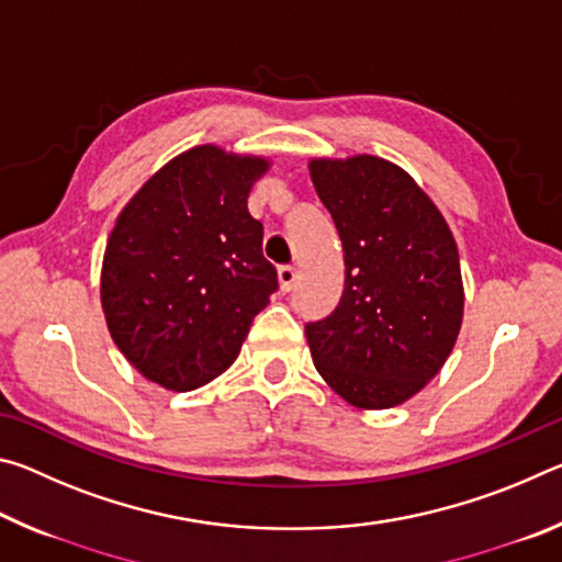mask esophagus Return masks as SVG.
<instances>
[{
    "instance_id": "34e87169",
    "label": "esophagus",
    "mask_w": 562,
    "mask_h": 562,
    "mask_svg": "<svg viewBox=\"0 0 562 562\" xmlns=\"http://www.w3.org/2000/svg\"><path fill=\"white\" fill-rule=\"evenodd\" d=\"M278 278H280V290L290 292L294 288V282H297V270H294L292 265H284V268L278 270Z\"/></svg>"
}]
</instances>
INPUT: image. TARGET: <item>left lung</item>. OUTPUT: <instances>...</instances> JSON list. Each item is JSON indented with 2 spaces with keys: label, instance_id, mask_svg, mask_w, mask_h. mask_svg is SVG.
<instances>
[{
  "label": "left lung",
  "instance_id": "8db88e82",
  "mask_svg": "<svg viewBox=\"0 0 562 562\" xmlns=\"http://www.w3.org/2000/svg\"><path fill=\"white\" fill-rule=\"evenodd\" d=\"M310 176L345 250V292L304 335L322 379L359 408H392L439 374L459 337V247L439 207L376 156L317 158Z\"/></svg>",
  "mask_w": 562,
  "mask_h": 562
}]
</instances>
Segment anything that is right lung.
Returning a JSON list of instances; mask_svg holds the SVG:
<instances>
[{"label":"right lung","instance_id":"add662e5","mask_svg":"<svg viewBox=\"0 0 562 562\" xmlns=\"http://www.w3.org/2000/svg\"><path fill=\"white\" fill-rule=\"evenodd\" d=\"M258 156L195 146L148 178L123 207L101 268V304L116 347L150 382L190 392L240 355L278 290L262 223L247 213Z\"/></svg>","mask_w":562,"mask_h":562}]
</instances>
